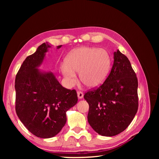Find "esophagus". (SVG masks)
Listing matches in <instances>:
<instances>
[{
  "mask_svg": "<svg viewBox=\"0 0 159 159\" xmlns=\"http://www.w3.org/2000/svg\"><path fill=\"white\" fill-rule=\"evenodd\" d=\"M78 97L80 99H82L84 97V93L81 91H78Z\"/></svg>",
  "mask_w": 159,
  "mask_h": 159,
  "instance_id": "1",
  "label": "esophagus"
}]
</instances>
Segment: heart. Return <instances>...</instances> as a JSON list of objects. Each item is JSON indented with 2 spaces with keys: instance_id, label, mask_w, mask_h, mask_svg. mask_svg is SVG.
Masks as SVG:
<instances>
[{
  "instance_id": "obj_1",
  "label": "heart",
  "mask_w": 159,
  "mask_h": 159,
  "mask_svg": "<svg viewBox=\"0 0 159 159\" xmlns=\"http://www.w3.org/2000/svg\"><path fill=\"white\" fill-rule=\"evenodd\" d=\"M109 52L95 47H80L71 51L66 63L61 64V71L70 87L77 82V75L81 82L90 88H97L106 80L111 68Z\"/></svg>"
}]
</instances>
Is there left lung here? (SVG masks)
I'll return each instance as SVG.
<instances>
[{"label":"left lung","instance_id":"left-lung-1","mask_svg":"<svg viewBox=\"0 0 159 159\" xmlns=\"http://www.w3.org/2000/svg\"><path fill=\"white\" fill-rule=\"evenodd\" d=\"M107 78L98 89L88 91V121L100 135H117L129 125L138 109V81L126 56L117 50Z\"/></svg>","mask_w":159,"mask_h":159}]
</instances>
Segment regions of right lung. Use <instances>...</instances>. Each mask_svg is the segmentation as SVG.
Returning <instances> with one entry per match:
<instances>
[{"label": "right lung", "mask_w": 159, "mask_h": 159, "mask_svg": "<svg viewBox=\"0 0 159 159\" xmlns=\"http://www.w3.org/2000/svg\"><path fill=\"white\" fill-rule=\"evenodd\" d=\"M51 47L48 42L43 43L26 57L16 74L14 86L18 118L30 133L43 139L60 133L66 123V112L78 103L75 89L64 88L52 71L38 68Z\"/></svg>", "instance_id": "add662e5"}]
</instances>
